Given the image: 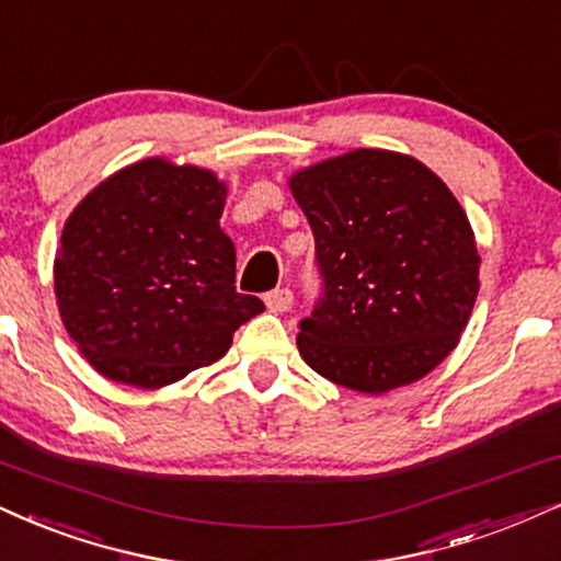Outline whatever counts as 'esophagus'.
Masks as SVG:
<instances>
[{
    "label": "esophagus",
    "instance_id": "obj_1",
    "mask_svg": "<svg viewBox=\"0 0 561 561\" xmlns=\"http://www.w3.org/2000/svg\"><path fill=\"white\" fill-rule=\"evenodd\" d=\"M265 304L273 312H288L294 307V291L291 288H275L265 296Z\"/></svg>",
    "mask_w": 561,
    "mask_h": 561
}]
</instances>
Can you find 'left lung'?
Instances as JSON below:
<instances>
[{
  "mask_svg": "<svg viewBox=\"0 0 561 561\" xmlns=\"http://www.w3.org/2000/svg\"><path fill=\"white\" fill-rule=\"evenodd\" d=\"M314 233L320 299L299 322L304 362L358 392L411 385L455 348L479 294L471 224L424 163L387 150L291 179Z\"/></svg>",
  "mask_w": 561,
  "mask_h": 561,
  "instance_id": "left-lung-1",
  "label": "left lung"
}]
</instances>
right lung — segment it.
I'll list each match as a JSON object with an SVG mask.
<instances>
[{
    "label": "right lung",
    "mask_w": 561,
    "mask_h": 561,
    "mask_svg": "<svg viewBox=\"0 0 561 561\" xmlns=\"http://www.w3.org/2000/svg\"><path fill=\"white\" fill-rule=\"evenodd\" d=\"M226 186L210 171L140 161L69 216L54 262L61 322L103 377L163 387L218 362L265 309L237 291L220 231Z\"/></svg>",
    "instance_id": "right-lung-1"
}]
</instances>
